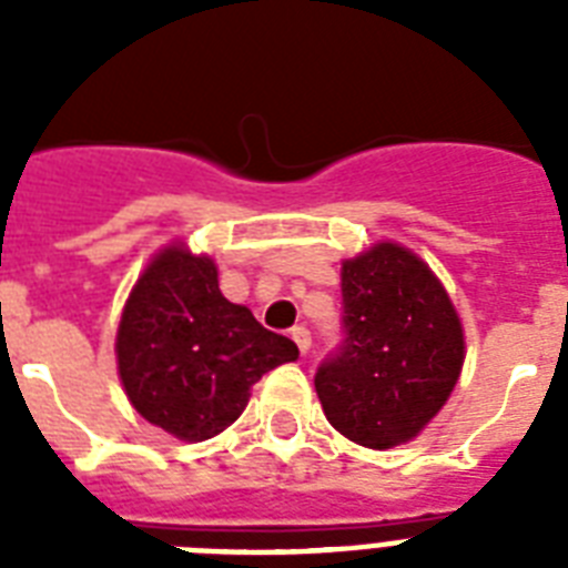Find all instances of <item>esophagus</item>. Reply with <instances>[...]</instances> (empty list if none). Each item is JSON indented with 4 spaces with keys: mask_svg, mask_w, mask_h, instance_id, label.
Here are the masks:
<instances>
[{
    "mask_svg": "<svg viewBox=\"0 0 568 568\" xmlns=\"http://www.w3.org/2000/svg\"><path fill=\"white\" fill-rule=\"evenodd\" d=\"M292 338H294V345H297V351L301 354H310V347H312V333L306 327H294L292 329Z\"/></svg>",
    "mask_w": 568,
    "mask_h": 568,
    "instance_id": "1",
    "label": "esophagus"
}]
</instances>
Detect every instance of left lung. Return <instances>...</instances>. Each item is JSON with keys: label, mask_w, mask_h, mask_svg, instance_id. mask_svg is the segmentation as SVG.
Returning <instances> with one entry per match:
<instances>
[{"label": "left lung", "mask_w": 568, "mask_h": 568, "mask_svg": "<svg viewBox=\"0 0 568 568\" xmlns=\"http://www.w3.org/2000/svg\"><path fill=\"white\" fill-rule=\"evenodd\" d=\"M463 327L422 258L377 244L342 265V342L315 372L321 406L342 436L392 448L418 436L457 386Z\"/></svg>", "instance_id": "obj_1"}]
</instances>
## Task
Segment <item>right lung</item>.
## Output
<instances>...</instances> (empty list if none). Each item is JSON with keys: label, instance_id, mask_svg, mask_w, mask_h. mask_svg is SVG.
I'll list each match as a JSON object with an SVG mask.
<instances>
[{"label": "right lung", "instance_id": "1", "mask_svg": "<svg viewBox=\"0 0 568 568\" xmlns=\"http://www.w3.org/2000/svg\"><path fill=\"white\" fill-rule=\"evenodd\" d=\"M292 359V338L226 301L212 258L182 247L150 262L120 318L118 368L129 400L185 442L226 430L244 413L250 386Z\"/></svg>", "mask_w": 568, "mask_h": 568}]
</instances>
